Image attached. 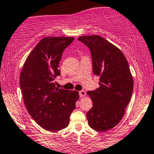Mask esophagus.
Returning a JSON list of instances; mask_svg holds the SVG:
<instances>
[{"instance_id": "1", "label": "esophagus", "mask_w": 154, "mask_h": 154, "mask_svg": "<svg viewBox=\"0 0 154 154\" xmlns=\"http://www.w3.org/2000/svg\"><path fill=\"white\" fill-rule=\"evenodd\" d=\"M79 95H80V96L81 98L82 97H84V96H85V95H86V94H85V91H80V92H79Z\"/></svg>"}]
</instances>
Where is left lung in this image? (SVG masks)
Returning a JSON list of instances; mask_svg holds the SVG:
<instances>
[{
  "instance_id": "obj_1",
  "label": "left lung",
  "mask_w": 154,
  "mask_h": 154,
  "mask_svg": "<svg viewBox=\"0 0 154 154\" xmlns=\"http://www.w3.org/2000/svg\"><path fill=\"white\" fill-rule=\"evenodd\" d=\"M78 41L89 48L93 72L99 76V87L87 94L93 107L87 112L88 125L98 131L112 129L122 119L133 91V79L122 52L102 36H82Z\"/></svg>"
}]
</instances>
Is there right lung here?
<instances>
[{"label": "right lung", "instance_id": "obj_1", "mask_svg": "<svg viewBox=\"0 0 154 154\" xmlns=\"http://www.w3.org/2000/svg\"><path fill=\"white\" fill-rule=\"evenodd\" d=\"M73 37H46L37 44L25 60L20 84L30 116L45 129L57 131L69 124L79 94L58 88L54 82L60 75L59 62Z\"/></svg>", "mask_w": 154, "mask_h": 154}]
</instances>
